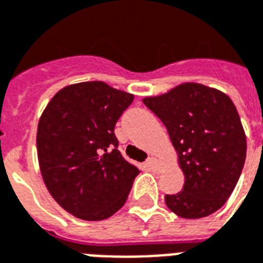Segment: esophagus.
<instances>
[{
  "label": "esophagus",
  "mask_w": 263,
  "mask_h": 263,
  "mask_svg": "<svg viewBox=\"0 0 263 263\" xmlns=\"http://www.w3.org/2000/svg\"><path fill=\"white\" fill-rule=\"evenodd\" d=\"M146 166H148L151 170H155L156 166H158V159H156V158H149V159L146 160Z\"/></svg>",
  "instance_id": "34e87169"
}]
</instances>
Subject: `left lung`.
<instances>
[{
    "mask_svg": "<svg viewBox=\"0 0 263 263\" xmlns=\"http://www.w3.org/2000/svg\"><path fill=\"white\" fill-rule=\"evenodd\" d=\"M163 122L185 184L164 201L181 218L197 219L225 204L243 170L247 140L239 112L223 91L196 82L142 99Z\"/></svg>",
    "mask_w": 263,
    "mask_h": 263,
    "instance_id": "8db88e82",
    "label": "left lung"
}]
</instances>
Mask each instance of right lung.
<instances>
[{"label": "right lung", "mask_w": 263, "mask_h": 263, "mask_svg": "<svg viewBox=\"0 0 263 263\" xmlns=\"http://www.w3.org/2000/svg\"><path fill=\"white\" fill-rule=\"evenodd\" d=\"M134 95L101 81L72 83L50 99L36 129L45 186L67 213L109 218L125 204L137 167L117 149L115 123Z\"/></svg>", "instance_id": "add662e5"}]
</instances>
